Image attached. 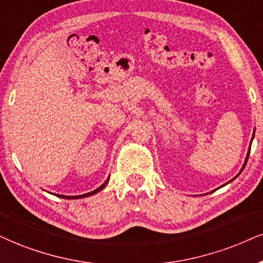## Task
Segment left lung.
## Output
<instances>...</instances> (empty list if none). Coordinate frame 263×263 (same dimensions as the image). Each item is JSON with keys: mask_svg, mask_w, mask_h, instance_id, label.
I'll return each instance as SVG.
<instances>
[{"mask_svg": "<svg viewBox=\"0 0 263 263\" xmlns=\"http://www.w3.org/2000/svg\"><path fill=\"white\" fill-rule=\"evenodd\" d=\"M254 134H255V132H254ZM249 155H250V150H249V152H248V156H246L245 163H244V166H242V168H241V171H240V172H239V174H240V173H241V172H242V170H244V168H245V164H246V162H248V160H249ZM236 177H238V176H236Z\"/></svg>", "mask_w": 263, "mask_h": 263, "instance_id": "1", "label": "left lung"}]
</instances>
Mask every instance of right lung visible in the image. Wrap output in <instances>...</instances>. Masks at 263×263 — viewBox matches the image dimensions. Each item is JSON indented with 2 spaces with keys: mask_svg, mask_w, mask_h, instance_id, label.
Here are the masks:
<instances>
[{
  "mask_svg": "<svg viewBox=\"0 0 263 263\" xmlns=\"http://www.w3.org/2000/svg\"><path fill=\"white\" fill-rule=\"evenodd\" d=\"M108 183V179H107L105 183L102 184L101 186L100 187H97L96 190H93V191H91V193H87V194H84V195H80V196H64V195H57V196H60V197H63V199H82V197H86V196H90V195H93V194H96V193H99L100 190H102L103 187L106 186V184Z\"/></svg>",
  "mask_w": 263,
  "mask_h": 263,
  "instance_id": "obj_1",
  "label": "right lung"
}]
</instances>
